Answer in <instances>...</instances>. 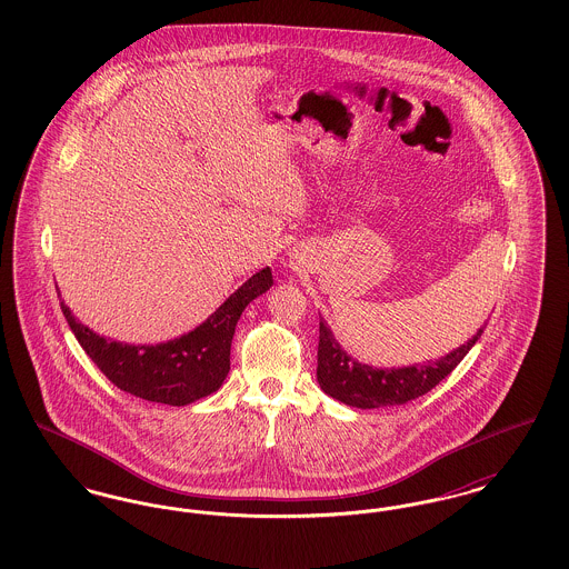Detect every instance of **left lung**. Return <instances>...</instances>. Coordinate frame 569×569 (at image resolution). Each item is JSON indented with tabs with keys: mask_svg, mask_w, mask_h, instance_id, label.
Listing matches in <instances>:
<instances>
[{
	"mask_svg": "<svg viewBox=\"0 0 569 569\" xmlns=\"http://www.w3.org/2000/svg\"><path fill=\"white\" fill-rule=\"evenodd\" d=\"M482 332L485 326L478 328V332L467 343L437 360L416 362L399 369H378L358 362L352 353L346 352L325 320H320L318 381L328 397L346 406L358 409L403 406L407 401L427 395L441 379L448 378L476 346Z\"/></svg>",
	"mask_w": 569,
	"mask_h": 569,
	"instance_id": "obj_1",
	"label": "left lung"
}]
</instances>
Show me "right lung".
Instances as JSON below:
<instances>
[{
	"label": "right lung",
	"instance_id": "1",
	"mask_svg": "<svg viewBox=\"0 0 569 569\" xmlns=\"http://www.w3.org/2000/svg\"><path fill=\"white\" fill-rule=\"evenodd\" d=\"M271 286L272 272L267 267L249 277L202 325L156 346H130L107 339L81 325L63 300L61 311L82 350L117 388L144 401L181 407L219 390L230 371V346L237 322L244 307Z\"/></svg>",
	"mask_w": 569,
	"mask_h": 569
}]
</instances>
